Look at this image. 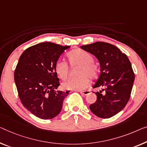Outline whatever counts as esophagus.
Listing matches in <instances>:
<instances>
[{"label":"esophagus","mask_w":147,"mask_h":147,"mask_svg":"<svg viewBox=\"0 0 147 147\" xmlns=\"http://www.w3.org/2000/svg\"><path fill=\"white\" fill-rule=\"evenodd\" d=\"M79 92L81 94L86 96L88 94H89L90 92V90H80Z\"/></svg>","instance_id":"1"}]
</instances>
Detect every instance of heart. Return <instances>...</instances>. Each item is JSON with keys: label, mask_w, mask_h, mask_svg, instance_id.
<instances>
[{"label": "heart", "mask_w": 147, "mask_h": 147, "mask_svg": "<svg viewBox=\"0 0 147 147\" xmlns=\"http://www.w3.org/2000/svg\"><path fill=\"white\" fill-rule=\"evenodd\" d=\"M67 57L71 65H80L78 77L68 78L63 83L65 89L81 90L88 86L90 80L87 75L91 78L97 77L98 68L94 63L93 57L90 54L82 49H75L67 54ZM55 71L58 76L62 79H65L69 74V66L67 63L62 60L56 62L55 66Z\"/></svg>", "instance_id": "b5f03b06"}]
</instances>
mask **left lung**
<instances>
[{"instance_id":"left-lung-1","label":"left lung","mask_w":147,"mask_h":147,"mask_svg":"<svg viewBox=\"0 0 147 147\" xmlns=\"http://www.w3.org/2000/svg\"><path fill=\"white\" fill-rule=\"evenodd\" d=\"M80 48L94 55L100 67L99 78L92 87L103 88L95 92L97 100L90 109L98 117H113L125 107L130 98L135 80L130 61L125 54L108 43L98 41Z\"/></svg>"}]
</instances>
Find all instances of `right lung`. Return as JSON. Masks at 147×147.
<instances>
[{"label": "right lung", "instance_id": "obj_1", "mask_svg": "<svg viewBox=\"0 0 147 147\" xmlns=\"http://www.w3.org/2000/svg\"><path fill=\"white\" fill-rule=\"evenodd\" d=\"M71 46L44 42L33 45L21 55L14 71V81L23 106L42 119H50L61 112L70 90H57L59 78L55 66Z\"/></svg>", "mask_w": 147, "mask_h": 147}]
</instances>
